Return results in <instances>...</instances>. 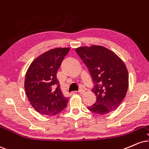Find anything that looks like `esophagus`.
<instances>
[{
  "label": "esophagus",
  "mask_w": 149,
  "mask_h": 149,
  "mask_svg": "<svg viewBox=\"0 0 149 149\" xmlns=\"http://www.w3.org/2000/svg\"><path fill=\"white\" fill-rule=\"evenodd\" d=\"M78 93L79 94H84L85 93V91L84 90V89H79V90Z\"/></svg>",
  "instance_id": "34e87169"
}]
</instances>
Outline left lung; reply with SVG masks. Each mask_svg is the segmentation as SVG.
<instances>
[{
	"instance_id": "1",
	"label": "left lung",
	"mask_w": 149,
	"mask_h": 149,
	"mask_svg": "<svg viewBox=\"0 0 149 149\" xmlns=\"http://www.w3.org/2000/svg\"><path fill=\"white\" fill-rule=\"evenodd\" d=\"M75 51L88 67L97 97L88 109L97 114H106L119 106L128 88L125 65L116 54L102 46L81 47Z\"/></svg>"
}]
</instances>
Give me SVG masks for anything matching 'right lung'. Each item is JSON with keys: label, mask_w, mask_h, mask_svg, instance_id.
Instances as JSON below:
<instances>
[{"label": "right lung", "mask_w": 149, "mask_h": 149, "mask_svg": "<svg viewBox=\"0 0 149 149\" xmlns=\"http://www.w3.org/2000/svg\"><path fill=\"white\" fill-rule=\"evenodd\" d=\"M70 48H56L33 61L26 74L24 87L31 105L44 115H56L66 107L68 97L61 90L57 71Z\"/></svg>", "instance_id": "obj_1"}]
</instances>
